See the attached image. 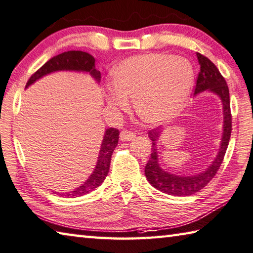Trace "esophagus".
Returning a JSON list of instances; mask_svg holds the SVG:
<instances>
[{"mask_svg":"<svg viewBox=\"0 0 253 253\" xmlns=\"http://www.w3.org/2000/svg\"><path fill=\"white\" fill-rule=\"evenodd\" d=\"M120 138H121L122 141H131L135 138V135L131 131H122L121 134H120Z\"/></svg>","mask_w":253,"mask_h":253,"instance_id":"34e87169","label":"esophagus"}]
</instances>
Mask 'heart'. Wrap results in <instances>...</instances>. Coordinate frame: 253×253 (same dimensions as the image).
Here are the masks:
<instances>
[{
  "label": "heart",
  "instance_id": "obj_1",
  "mask_svg": "<svg viewBox=\"0 0 253 253\" xmlns=\"http://www.w3.org/2000/svg\"><path fill=\"white\" fill-rule=\"evenodd\" d=\"M194 72L188 60L167 53H148L123 60L113 72L106 90V104L112 110H127L134 97L136 113L143 121H171L187 105Z\"/></svg>",
  "mask_w": 253,
  "mask_h": 253
}]
</instances>
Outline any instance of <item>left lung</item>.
<instances>
[{"label": "left lung", "instance_id": "left-lung-1", "mask_svg": "<svg viewBox=\"0 0 253 253\" xmlns=\"http://www.w3.org/2000/svg\"><path fill=\"white\" fill-rule=\"evenodd\" d=\"M197 57L199 64H200V72L198 75L194 95L197 96L200 93L208 91L219 97L221 103H222L223 112L222 136H221L218 154L205 171L192 175H178L163 169L160 161H159L158 142L161 136V131H149V138L152 141V151L147 166H145V176L152 187L160 190L163 193L175 197H187L197 193L213 179L216 171L219 170L221 163L223 161L232 130L230 95L227 82L221 75L220 71L216 69V66L208 57L203 56L200 53H197Z\"/></svg>", "mask_w": 253, "mask_h": 253}]
</instances>
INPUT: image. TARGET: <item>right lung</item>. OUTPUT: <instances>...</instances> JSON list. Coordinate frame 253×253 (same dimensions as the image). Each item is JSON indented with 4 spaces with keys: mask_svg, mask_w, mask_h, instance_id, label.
<instances>
[{
    "mask_svg": "<svg viewBox=\"0 0 253 253\" xmlns=\"http://www.w3.org/2000/svg\"><path fill=\"white\" fill-rule=\"evenodd\" d=\"M95 59L87 52L83 51H68L61 54L56 55L52 59L48 60L45 64H43L37 72H35L32 77L26 83L25 88H28L30 85H32L34 82L38 80L42 79L45 75H48L54 72H60V71H69V72H82L87 73L94 79L96 83H100L101 81V73L99 70L95 69ZM119 141V130L110 127L104 131L103 140H102L101 148L99 151V157H97V161L94 170L88 176L87 180L83 184L80 185L77 189L72 190L70 192H55L57 196L62 197H73L77 198L83 194H86L88 192L95 190L97 187H100L103 182L106 175L109 173L110 163H111V157L114 151L115 147L118 145Z\"/></svg>",
    "mask_w": 253,
    "mask_h": 253,
    "instance_id": "1",
    "label": "right lung"
}]
</instances>
